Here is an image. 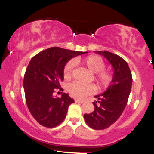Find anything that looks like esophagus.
Masks as SVG:
<instances>
[{
	"label": "esophagus",
	"instance_id": "obj_1",
	"mask_svg": "<svg viewBox=\"0 0 154 154\" xmlns=\"http://www.w3.org/2000/svg\"><path fill=\"white\" fill-rule=\"evenodd\" d=\"M75 103H83V100H78V99H75Z\"/></svg>",
	"mask_w": 154,
	"mask_h": 154
}]
</instances>
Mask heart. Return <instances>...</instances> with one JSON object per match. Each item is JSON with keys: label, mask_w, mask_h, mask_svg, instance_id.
Returning <instances> with one entry per match:
<instances>
[{"label": "heart", "mask_w": 154, "mask_h": 154, "mask_svg": "<svg viewBox=\"0 0 154 154\" xmlns=\"http://www.w3.org/2000/svg\"><path fill=\"white\" fill-rule=\"evenodd\" d=\"M77 61L85 66L92 73L95 74V79L98 87L100 88H106L110 85L113 80V75L111 72L104 70L106 64L101 58L98 56L92 55L85 58L84 59L78 60ZM73 67L74 63L72 61H69L66 63L63 69V76L65 78L69 79L71 77ZM67 89L72 97L81 99L86 95L91 94L94 91L95 88L91 85L72 82L69 85Z\"/></svg>", "instance_id": "obj_1"}]
</instances>
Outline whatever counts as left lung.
I'll return each mask as SVG.
<instances>
[{
  "label": "left lung",
  "instance_id": "obj_1",
  "mask_svg": "<svg viewBox=\"0 0 154 154\" xmlns=\"http://www.w3.org/2000/svg\"><path fill=\"white\" fill-rule=\"evenodd\" d=\"M102 55L114 69L113 80L106 91L95 95V109L91 114H85L88 126L94 130H104L119 118L128 103L131 91L132 77L128 63L118 55L109 51H95Z\"/></svg>",
  "mask_w": 154,
  "mask_h": 154
}]
</instances>
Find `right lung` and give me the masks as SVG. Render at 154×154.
<instances>
[{"instance_id": "1", "label": "right lung", "mask_w": 154, "mask_h": 154, "mask_svg": "<svg viewBox=\"0 0 154 154\" xmlns=\"http://www.w3.org/2000/svg\"><path fill=\"white\" fill-rule=\"evenodd\" d=\"M88 52H79L53 47L35 56L26 69L24 89L26 105L35 119L45 128H55L63 121L68 107L75 100L68 93L54 97L59 82L63 80V69L73 57Z\"/></svg>"}]
</instances>
